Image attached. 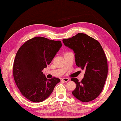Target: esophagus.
<instances>
[{"label":"esophagus","mask_w":121,"mask_h":121,"mask_svg":"<svg viewBox=\"0 0 121 121\" xmlns=\"http://www.w3.org/2000/svg\"><path fill=\"white\" fill-rule=\"evenodd\" d=\"M62 80L64 81H65V82H67V81H68L69 80V79L68 78H64L62 79Z\"/></svg>","instance_id":"obj_1"}]
</instances>
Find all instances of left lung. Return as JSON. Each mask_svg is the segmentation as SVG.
Segmentation results:
<instances>
[{"mask_svg":"<svg viewBox=\"0 0 121 121\" xmlns=\"http://www.w3.org/2000/svg\"><path fill=\"white\" fill-rule=\"evenodd\" d=\"M63 42L74 52L76 65L85 70L81 81L71 79L76 85L73 95L81 102L93 100L101 92L108 75L107 59L101 45L95 39L80 33Z\"/></svg>","mask_w":121,"mask_h":121,"instance_id":"1","label":"left lung"}]
</instances>
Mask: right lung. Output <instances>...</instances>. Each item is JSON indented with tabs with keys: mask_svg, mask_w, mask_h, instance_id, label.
Segmentation results:
<instances>
[{
	"mask_svg": "<svg viewBox=\"0 0 121 121\" xmlns=\"http://www.w3.org/2000/svg\"><path fill=\"white\" fill-rule=\"evenodd\" d=\"M61 45L60 41L38 36L27 41L19 49L13 63V78L27 99L33 102L43 101L60 81L57 78L47 79L42 71L51 63Z\"/></svg>",
	"mask_w": 121,
	"mask_h": 121,
	"instance_id": "obj_1",
	"label": "right lung"
}]
</instances>
